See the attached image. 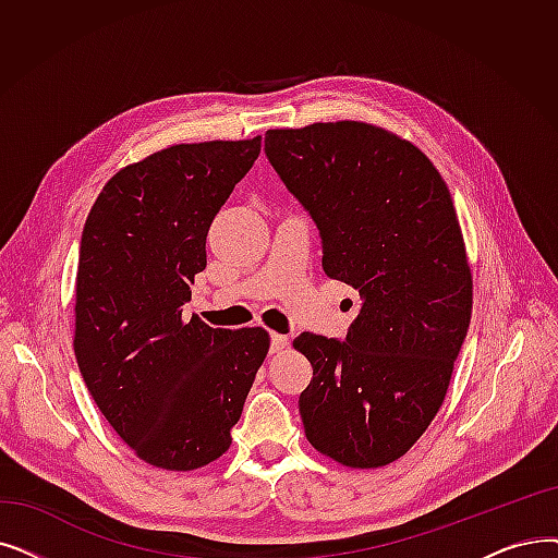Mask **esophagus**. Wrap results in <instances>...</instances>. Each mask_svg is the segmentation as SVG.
Segmentation results:
<instances>
[{
    "instance_id": "esophagus-1",
    "label": "esophagus",
    "mask_w": 558,
    "mask_h": 558,
    "mask_svg": "<svg viewBox=\"0 0 558 558\" xmlns=\"http://www.w3.org/2000/svg\"><path fill=\"white\" fill-rule=\"evenodd\" d=\"M289 347V337L287 335H271V353H282Z\"/></svg>"
}]
</instances>
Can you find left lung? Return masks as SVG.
I'll return each mask as SVG.
<instances>
[{"instance_id":"8db88e82","label":"left lung","mask_w":558,"mask_h":558,"mask_svg":"<svg viewBox=\"0 0 558 558\" xmlns=\"http://www.w3.org/2000/svg\"><path fill=\"white\" fill-rule=\"evenodd\" d=\"M264 153L317 223L326 276L362 299L344 342L294 339L312 365L307 442L347 468L390 465L438 415L470 326L449 189L417 145L360 120L269 130Z\"/></svg>"}]
</instances>
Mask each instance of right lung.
I'll list each match as a JSON object with an SVG mask.
<instances>
[{"instance_id": "add662e5", "label": "right lung", "mask_w": 558, "mask_h": 558, "mask_svg": "<svg viewBox=\"0 0 558 558\" xmlns=\"http://www.w3.org/2000/svg\"><path fill=\"white\" fill-rule=\"evenodd\" d=\"M262 148L244 141L178 143L130 163L102 186L82 232L75 355L100 413L132 451L189 472L221 458L271 337L211 328L189 284L205 241Z\"/></svg>"}]
</instances>
